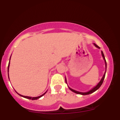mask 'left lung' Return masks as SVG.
<instances>
[{
    "mask_svg": "<svg viewBox=\"0 0 120 120\" xmlns=\"http://www.w3.org/2000/svg\"><path fill=\"white\" fill-rule=\"evenodd\" d=\"M94 45H95V46L96 47L98 48V49H100L99 47L98 46H97V45H96V44L94 43ZM101 55H102V56H103V59H104V61H105V73H104V75H103L102 78H101V80H100V82H99V83L98 84V85H96V86H95L93 88V89H92L91 90H90V91H88V92H86V93H81V92L77 91L74 90H73V89H71V88H70L69 87H68L69 89L71 91L74 92V93H76V94H81V95H89V94H91V93H93L95 91L97 90L98 89H99L100 87L101 86V85H102V83H103V81H104V78H105V72H106V69H107V63H106V60H105V57H104V53H103V52L102 51H101ZM65 82H66V83H67V80H66V78H65Z\"/></svg>",
    "mask_w": 120,
    "mask_h": 120,
    "instance_id": "obj_1",
    "label": "left lung"
}]
</instances>
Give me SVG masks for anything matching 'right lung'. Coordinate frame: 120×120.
Instances as JSON below:
<instances>
[{
	"label": "right lung",
	"instance_id": "add662e5",
	"mask_svg": "<svg viewBox=\"0 0 120 120\" xmlns=\"http://www.w3.org/2000/svg\"><path fill=\"white\" fill-rule=\"evenodd\" d=\"M10 59H11V57H10V59H9V64H8V71H9V64H10ZM8 77H9V75H8ZM47 92V91H46ZM46 92L45 93H44L43 94H42V95H41V96H38V97H30V96H23V95H20V94H18L17 92H16V93H17L20 96H22V97H24V98H26V99H31V100H37V99H39V98H40L41 97H42V96H43L46 93Z\"/></svg>",
	"mask_w": 120,
	"mask_h": 120
}]
</instances>
